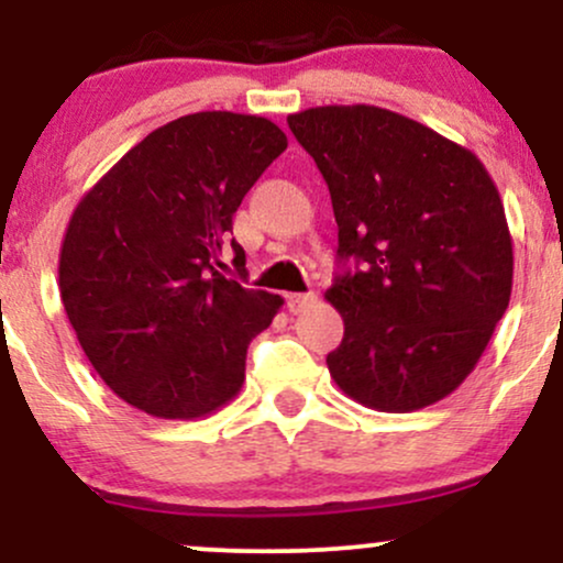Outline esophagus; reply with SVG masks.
<instances>
[{"instance_id":"34e87169","label":"esophagus","mask_w":563,"mask_h":563,"mask_svg":"<svg viewBox=\"0 0 563 563\" xmlns=\"http://www.w3.org/2000/svg\"><path fill=\"white\" fill-rule=\"evenodd\" d=\"M314 301H318V296L314 294H288V312L299 314L303 309L312 307Z\"/></svg>"}]
</instances>
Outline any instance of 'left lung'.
<instances>
[{
    "label": "left lung",
    "instance_id": "8db88e82",
    "mask_svg": "<svg viewBox=\"0 0 563 563\" xmlns=\"http://www.w3.org/2000/svg\"><path fill=\"white\" fill-rule=\"evenodd\" d=\"M288 126L331 190L344 318L328 371L380 412L421 410L479 363L514 286L500 192L474 153L376 106H322Z\"/></svg>",
    "mask_w": 563,
    "mask_h": 563
}]
</instances>
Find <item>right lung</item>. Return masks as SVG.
Here are the masks:
<instances>
[{
    "instance_id": "add662e5",
    "label": "right lung",
    "mask_w": 563,
    "mask_h": 563,
    "mask_svg": "<svg viewBox=\"0 0 563 563\" xmlns=\"http://www.w3.org/2000/svg\"><path fill=\"white\" fill-rule=\"evenodd\" d=\"M288 147L262 115L203 111L158 126L79 200L60 299L100 378L156 418H200L245 378L283 299L222 273L232 217ZM232 245L238 273L245 251Z\"/></svg>"
}]
</instances>
